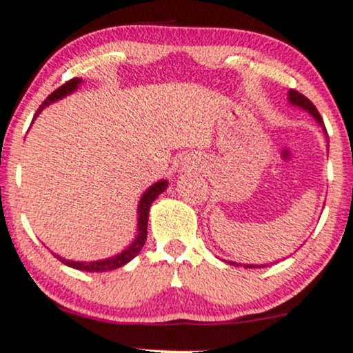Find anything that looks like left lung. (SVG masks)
Listing matches in <instances>:
<instances>
[{
  "label": "left lung",
  "mask_w": 353,
  "mask_h": 353,
  "mask_svg": "<svg viewBox=\"0 0 353 353\" xmlns=\"http://www.w3.org/2000/svg\"><path fill=\"white\" fill-rule=\"evenodd\" d=\"M288 102L292 105L300 107V109L306 110V112L310 114L311 117H313L316 122L321 125V128H323V132L325 133V137H327V132H325L324 122H323V119H321L318 109H316L313 102L307 99L306 96L300 94V92L295 91V89H290V91H288ZM225 262H228V264H231V265H244V267H248V269H259V267H267V265H269V264H238V262H233V261H225Z\"/></svg>",
  "instance_id": "8db88e82"
}]
</instances>
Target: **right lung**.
Wrapping results in <instances>:
<instances>
[{"instance_id": "1", "label": "right lung", "mask_w": 353, "mask_h": 353, "mask_svg": "<svg viewBox=\"0 0 353 353\" xmlns=\"http://www.w3.org/2000/svg\"><path fill=\"white\" fill-rule=\"evenodd\" d=\"M81 84H83L81 78H73V79H70L68 83H65L63 86L58 88L57 91H53L52 94L42 102V105L39 107V110L34 115V120L37 119V115L42 112L47 105H50V104H53V102L63 99V97H66V96L73 94V92L77 91L79 86H81ZM168 184L169 182L166 179H161V181L154 182V184H151L148 189L143 192V195L140 197V202H138L137 236H135V239H133L122 252L115 254V256L105 257V259H99V261H89V262L68 261V259L58 256V254H53V256H55L57 259H60L61 264L73 267V269L83 270V272H109V270H115V269H119V267H123L125 264H128L133 257H137L138 254H140V251L145 246L146 233H148V215H150L151 203H153L154 200L168 189Z\"/></svg>"}]
</instances>
